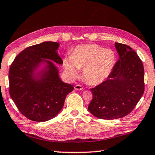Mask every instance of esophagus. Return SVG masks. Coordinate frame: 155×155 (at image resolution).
Here are the masks:
<instances>
[{"label":"esophagus","mask_w":155,"mask_h":155,"mask_svg":"<svg viewBox=\"0 0 155 155\" xmlns=\"http://www.w3.org/2000/svg\"><path fill=\"white\" fill-rule=\"evenodd\" d=\"M74 90H83V87L80 85H76L74 86Z\"/></svg>","instance_id":"1"}]
</instances>
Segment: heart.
Masks as SVG:
<instances>
[{
  "instance_id": "1",
  "label": "heart",
  "mask_w": 155,
  "mask_h": 155,
  "mask_svg": "<svg viewBox=\"0 0 155 155\" xmlns=\"http://www.w3.org/2000/svg\"><path fill=\"white\" fill-rule=\"evenodd\" d=\"M116 62L115 52L97 44L78 45L70 57L63 60V68L71 78L79 73L78 68H83L84 80L91 85L103 83L111 74Z\"/></svg>"
}]
</instances>
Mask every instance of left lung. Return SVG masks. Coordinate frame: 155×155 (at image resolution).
Returning <instances> with one entry per match:
<instances>
[{
  "label": "left lung",
  "instance_id": "left-lung-1",
  "mask_svg": "<svg viewBox=\"0 0 155 155\" xmlns=\"http://www.w3.org/2000/svg\"><path fill=\"white\" fill-rule=\"evenodd\" d=\"M119 59L107 80L91 89L93 98L88 106L100 119L121 118L133 111L144 92L142 61L134 50L115 43Z\"/></svg>",
  "mask_w": 155,
  "mask_h": 155
}]
</instances>
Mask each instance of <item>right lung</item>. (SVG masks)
<instances>
[{
	"label": "right lung",
	"mask_w": 155,
	"mask_h": 155,
	"mask_svg": "<svg viewBox=\"0 0 155 155\" xmlns=\"http://www.w3.org/2000/svg\"><path fill=\"white\" fill-rule=\"evenodd\" d=\"M59 46L57 42L44 41L28 47L10 66V96L22 114L33 121L46 122L55 117L74 90L71 84L61 80L58 68L51 61L63 64Z\"/></svg>",
	"instance_id": "obj_1"
}]
</instances>
